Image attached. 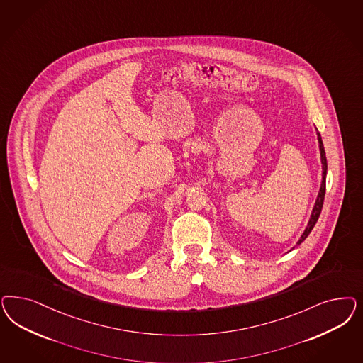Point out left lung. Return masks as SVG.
Masks as SVG:
<instances>
[{
  "label": "left lung",
  "instance_id": "obj_1",
  "mask_svg": "<svg viewBox=\"0 0 363 363\" xmlns=\"http://www.w3.org/2000/svg\"><path fill=\"white\" fill-rule=\"evenodd\" d=\"M316 136H318V143H319V151H320V163H322V183H320V188H319V192H318V196H316L315 204H314V208L311 211V215H310V220L307 223V227L303 231V234L301 235L299 240L296 242V246H299L304 239L308 236V234L311 233V230L314 228L316 220L320 215V211L323 207V200H325V192H326V175H328V160H326V153H325V147H323V141L320 138V133L316 132ZM291 251V250H290Z\"/></svg>",
  "mask_w": 363,
  "mask_h": 363
}]
</instances>
